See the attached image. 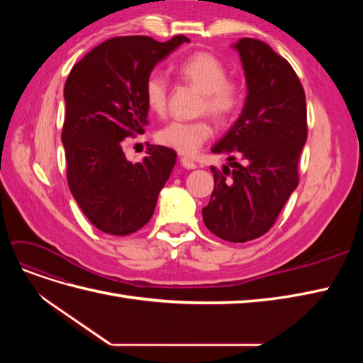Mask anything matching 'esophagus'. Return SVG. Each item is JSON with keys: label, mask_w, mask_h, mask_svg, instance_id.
Instances as JSON below:
<instances>
[{"label": "esophagus", "mask_w": 363, "mask_h": 363, "mask_svg": "<svg viewBox=\"0 0 363 363\" xmlns=\"http://www.w3.org/2000/svg\"><path fill=\"white\" fill-rule=\"evenodd\" d=\"M180 163H182V167L186 168V169H195V168H196L195 162H192V160L188 159V157H182V159H180Z\"/></svg>", "instance_id": "34e87169"}]
</instances>
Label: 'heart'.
Segmentation results:
<instances>
[{
    "label": "heart",
    "mask_w": 363,
    "mask_h": 363,
    "mask_svg": "<svg viewBox=\"0 0 363 363\" xmlns=\"http://www.w3.org/2000/svg\"><path fill=\"white\" fill-rule=\"evenodd\" d=\"M180 79L203 92L201 112H208L221 123L232 119L242 106L244 89L235 79H228L225 63L211 52H194L175 65ZM145 103L151 112L163 113L168 101V80L162 72L152 71L144 84ZM213 136V125L208 119L191 123L174 121L159 130L157 140L180 155L194 156Z\"/></svg>",
    "instance_id": "1"
}]
</instances>
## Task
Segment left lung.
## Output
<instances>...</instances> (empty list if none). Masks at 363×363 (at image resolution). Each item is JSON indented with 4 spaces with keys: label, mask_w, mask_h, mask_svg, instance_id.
I'll use <instances>...</instances> for the list:
<instances>
[{
    "label": "left lung",
    "mask_w": 363,
    "mask_h": 363,
    "mask_svg": "<svg viewBox=\"0 0 363 363\" xmlns=\"http://www.w3.org/2000/svg\"><path fill=\"white\" fill-rule=\"evenodd\" d=\"M233 48L244 67L247 98L236 123L212 147L230 163L223 171L211 168L215 189L203 219L218 238L247 242L268 232L298 184L307 112L304 89L286 59L251 38Z\"/></svg>",
    "instance_id": "8db88e82"
}]
</instances>
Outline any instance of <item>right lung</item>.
I'll list each match as a JSON object with an SVG mask.
<instances>
[{
	"label": "right lung",
	"mask_w": 363,
	"mask_h": 363,
	"mask_svg": "<svg viewBox=\"0 0 363 363\" xmlns=\"http://www.w3.org/2000/svg\"><path fill=\"white\" fill-rule=\"evenodd\" d=\"M189 39L148 36L107 39L74 65L65 83L67 115L62 142L68 184L86 218L104 233L125 236L144 227L169 179L177 155L148 145L131 163L123 142L144 133L148 106L144 84L152 68Z\"/></svg>",
	"instance_id": "right-lung-1"
}]
</instances>
